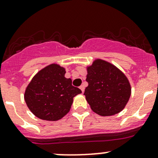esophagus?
<instances>
[{"label": "esophagus", "mask_w": 158, "mask_h": 158, "mask_svg": "<svg viewBox=\"0 0 158 158\" xmlns=\"http://www.w3.org/2000/svg\"><path fill=\"white\" fill-rule=\"evenodd\" d=\"M79 88H80V89L82 90V92H84V90H85V86H84V85H82L80 87H79Z\"/></svg>", "instance_id": "esophagus-1"}]
</instances>
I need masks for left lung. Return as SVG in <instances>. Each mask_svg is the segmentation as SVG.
I'll return each mask as SVG.
<instances>
[{
	"label": "left lung",
	"mask_w": 158,
	"mask_h": 158,
	"mask_svg": "<svg viewBox=\"0 0 158 158\" xmlns=\"http://www.w3.org/2000/svg\"><path fill=\"white\" fill-rule=\"evenodd\" d=\"M85 89L86 101L94 112L101 116H111L122 111L131 93L130 82L115 66L97 59L87 66Z\"/></svg>",
	"instance_id": "8db88e82"
}]
</instances>
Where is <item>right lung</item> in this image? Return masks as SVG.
I'll return each instance as SVG.
<instances>
[{"instance_id":"obj_1","label":"right lung","mask_w":158,"mask_h":158,"mask_svg":"<svg viewBox=\"0 0 158 158\" xmlns=\"http://www.w3.org/2000/svg\"><path fill=\"white\" fill-rule=\"evenodd\" d=\"M66 69L52 63L40 70L28 84L24 93L26 104L39 118L57 121L69 111L73 98L82 91L65 77Z\"/></svg>"}]
</instances>
